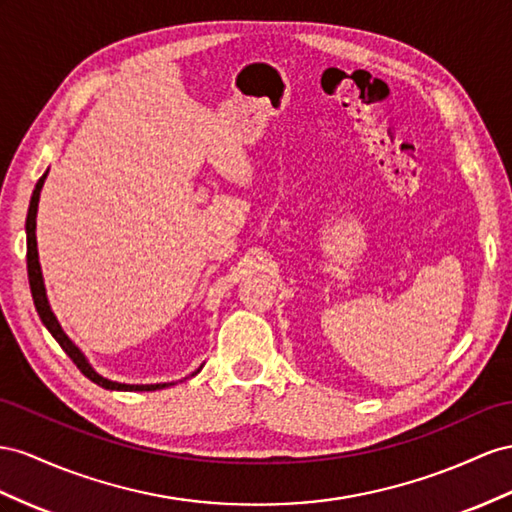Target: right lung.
Returning <instances> with one entry per match:
<instances>
[{
  "label": "right lung",
  "mask_w": 512,
  "mask_h": 512,
  "mask_svg": "<svg viewBox=\"0 0 512 512\" xmlns=\"http://www.w3.org/2000/svg\"><path fill=\"white\" fill-rule=\"evenodd\" d=\"M47 173H49V170H47ZM47 173L41 179H38V183H36V188L32 192L30 209H28V218H25V233H28V279H30V290H32V298H34V307L38 311V316H41L43 324L47 326V331L54 335V339L60 344V348L71 357V361L77 365V370H80L86 378H90V381H93L99 387H103V389H110V391H155V389H164L168 385H175V383L125 385V383L110 381V378H103L101 374H97L93 370V365L88 363V359L84 357V352L71 342L67 333L62 331L60 322L56 320L54 311H51V307H49L45 283H43L41 264H38V248H36V212H38V199H41V190H43V183L47 179ZM201 368H203V365H201ZM201 368L196 370V372H192V376L199 374Z\"/></svg>",
  "instance_id": "right-lung-1"
}]
</instances>
